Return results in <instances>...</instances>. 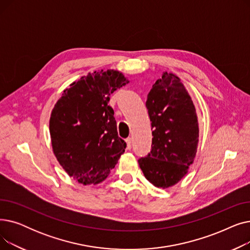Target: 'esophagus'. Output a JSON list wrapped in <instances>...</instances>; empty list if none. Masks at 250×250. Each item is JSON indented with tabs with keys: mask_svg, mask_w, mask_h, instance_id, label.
<instances>
[{
	"mask_svg": "<svg viewBox=\"0 0 250 250\" xmlns=\"http://www.w3.org/2000/svg\"><path fill=\"white\" fill-rule=\"evenodd\" d=\"M125 143H126V149H127V150L132 149V139L127 138V139L125 140Z\"/></svg>",
	"mask_w": 250,
	"mask_h": 250,
	"instance_id": "1",
	"label": "esophagus"
}]
</instances>
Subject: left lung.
<instances>
[{
  "label": "left lung",
  "mask_w": 250,
  "mask_h": 250,
  "mask_svg": "<svg viewBox=\"0 0 250 250\" xmlns=\"http://www.w3.org/2000/svg\"><path fill=\"white\" fill-rule=\"evenodd\" d=\"M146 107L153 129L152 149L139 159V165L153 186L167 188L193 163L199 143L198 116L180 79L167 72L153 85Z\"/></svg>",
  "instance_id": "obj_1"
}]
</instances>
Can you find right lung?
<instances>
[{
  "instance_id": "right-lung-1",
  "label": "right lung",
  "mask_w": 250,
  "mask_h": 250,
  "mask_svg": "<svg viewBox=\"0 0 250 250\" xmlns=\"http://www.w3.org/2000/svg\"><path fill=\"white\" fill-rule=\"evenodd\" d=\"M126 83L118 71L89 73L63 91L51 111L52 150L64 171L84 186L103 181L125 152L108 102Z\"/></svg>"
}]
</instances>
